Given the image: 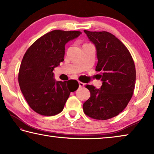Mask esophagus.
I'll return each instance as SVG.
<instances>
[{"mask_svg": "<svg viewBox=\"0 0 154 154\" xmlns=\"http://www.w3.org/2000/svg\"><path fill=\"white\" fill-rule=\"evenodd\" d=\"M79 87L80 88H82V87L85 86V83H83V82H79Z\"/></svg>", "mask_w": 154, "mask_h": 154, "instance_id": "esophagus-1", "label": "esophagus"}]
</instances>
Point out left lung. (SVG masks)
<instances>
[{
  "label": "left lung",
  "mask_w": 154,
  "mask_h": 154,
  "mask_svg": "<svg viewBox=\"0 0 154 154\" xmlns=\"http://www.w3.org/2000/svg\"><path fill=\"white\" fill-rule=\"evenodd\" d=\"M97 49L96 71L100 72L99 89L87 85L90 97L82 105L85 114L98 120L114 117L124 110L135 89L136 72L134 62L125 45L106 31L84 30Z\"/></svg>",
  "instance_id": "8db88e82"
}]
</instances>
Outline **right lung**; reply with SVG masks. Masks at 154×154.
Here are the masks:
<instances>
[{"label": "right lung", "instance_id": "1", "mask_svg": "<svg viewBox=\"0 0 154 154\" xmlns=\"http://www.w3.org/2000/svg\"><path fill=\"white\" fill-rule=\"evenodd\" d=\"M81 34L53 30L36 40L24 55L19 84L27 103L38 114L53 116L62 112L70 93L79 88L76 81H56L53 72L64 61L65 44Z\"/></svg>", "mask_w": 154, "mask_h": 154}]
</instances>
